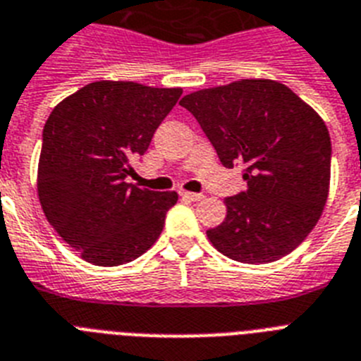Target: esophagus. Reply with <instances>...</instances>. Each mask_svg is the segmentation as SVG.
Segmentation results:
<instances>
[{
	"label": "esophagus",
	"instance_id": "esophagus-1",
	"mask_svg": "<svg viewBox=\"0 0 361 361\" xmlns=\"http://www.w3.org/2000/svg\"><path fill=\"white\" fill-rule=\"evenodd\" d=\"M185 200H190V202H200L204 200V195H200V192H187V190H181L180 192Z\"/></svg>",
	"mask_w": 361,
	"mask_h": 361
}]
</instances>
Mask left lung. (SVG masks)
<instances>
[{"label": "left lung", "instance_id": "left-lung-1", "mask_svg": "<svg viewBox=\"0 0 361 361\" xmlns=\"http://www.w3.org/2000/svg\"><path fill=\"white\" fill-rule=\"evenodd\" d=\"M226 169L247 166V190L226 198V219L207 230L224 256L262 265L287 256L310 235L330 190L332 145L324 120L289 87L239 79L180 102Z\"/></svg>", "mask_w": 361, "mask_h": 361}]
</instances>
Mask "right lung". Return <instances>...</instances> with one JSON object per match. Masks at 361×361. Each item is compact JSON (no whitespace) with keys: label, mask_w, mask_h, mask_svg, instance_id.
<instances>
[{"label":"right lung","mask_w":361,"mask_h":361,"mask_svg":"<svg viewBox=\"0 0 361 361\" xmlns=\"http://www.w3.org/2000/svg\"><path fill=\"white\" fill-rule=\"evenodd\" d=\"M183 90L94 81L46 120L37 192L44 215L85 262L116 267L142 256L163 231L174 190L126 183Z\"/></svg>","instance_id":"add662e5"}]
</instances>
